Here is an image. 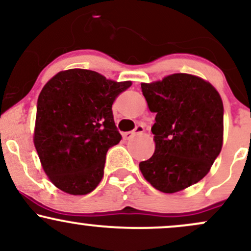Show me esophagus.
Returning a JSON list of instances; mask_svg holds the SVG:
<instances>
[{"label":"esophagus","mask_w":251,"mask_h":251,"mask_svg":"<svg viewBox=\"0 0 251 251\" xmlns=\"http://www.w3.org/2000/svg\"><path fill=\"white\" fill-rule=\"evenodd\" d=\"M144 131H145V126L142 125V124H139L138 126H135V128L133 129V131L125 132V133H124V138H125V139H131V138H133L134 135L143 133Z\"/></svg>","instance_id":"obj_1"}]
</instances>
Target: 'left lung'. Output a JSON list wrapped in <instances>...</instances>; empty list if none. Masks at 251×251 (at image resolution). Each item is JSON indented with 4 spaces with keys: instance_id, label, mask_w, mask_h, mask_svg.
<instances>
[{
    "instance_id": "left-lung-1",
    "label": "left lung",
    "mask_w": 251,
    "mask_h": 251,
    "mask_svg": "<svg viewBox=\"0 0 251 251\" xmlns=\"http://www.w3.org/2000/svg\"><path fill=\"white\" fill-rule=\"evenodd\" d=\"M149 108L157 113L151 131L155 150L139 163L145 179L165 194L198 183L209 172L223 143V102L201 77L172 74L142 83Z\"/></svg>"
}]
</instances>
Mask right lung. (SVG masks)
Instances as JSON below:
<instances>
[{"instance_id": "add662e5", "label": "right lung", "mask_w": 251, "mask_h": 251, "mask_svg": "<svg viewBox=\"0 0 251 251\" xmlns=\"http://www.w3.org/2000/svg\"><path fill=\"white\" fill-rule=\"evenodd\" d=\"M131 85L77 68L46 83L37 99L34 145L56 188L70 195L97 188L108 149L122 140L112 105Z\"/></svg>"}]
</instances>
